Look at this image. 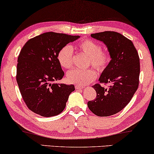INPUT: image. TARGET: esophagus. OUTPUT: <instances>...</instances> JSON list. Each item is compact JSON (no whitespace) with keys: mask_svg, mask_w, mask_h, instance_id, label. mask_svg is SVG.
<instances>
[{"mask_svg":"<svg viewBox=\"0 0 154 154\" xmlns=\"http://www.w3.org/2000/svg\"><path fill=\"white\" fill-rule=\"evenodd\" d=\"M75 88L76 90H82L83 88H85V86H81V85H76L75 86Z\"/></svg>","mask_w":154,"mask_h":154,"instance_id":"esophagus-1","label":"esophagus"}]
</instances>
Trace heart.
Masks as SVG:
<instances>
[{"instance_id":"obj_1","label":"heart","mask_w":154,"mask_h":154,"mask_svg":"<svg viewBox=\"0 0 154 154\" xmlns=\"http://www.w3.org/2000/svg\"><path fill=\"white\" fill-rule=\"evenodd\" d=\"M77 49L90 58L91 64L98 71L106 69L110 61V56L107 51H102L101 46L91 39L82 41L77 45ZM73 50L72 47L66 45L58 54L60 65L64 69H70L73 66ZM96 73L93 69H73L67 73L66 79L69 83L79 85H84L94 81Z\"/></svg>"}]
</instances>
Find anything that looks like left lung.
I'll return each instance as SVG.
<instances>
[{
  "mask_svg": "<svg viewBox=\"0 0 154 154\" xmlns=\"http://www.w3.org/2000/svg\"><path fill=\"white\" fill-rule=\"evenodd\" d=\"M91 36L103 42L107 48L111 60L99 81L110 85L108 88L100 84L93 85L96 98L89 101L88 107L97 116L108 117L125 108L138 88L139 57L132 42L120 33L105 31Z\"/></svg>",
  "mask_w": 154,
  "mask_h": 154,
  "instance_id": "obj_1",
  "label": "left lung"
}]
</instances>
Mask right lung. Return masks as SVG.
Listing matches in <instances>:
<instances>
[{
	"label": "right lung",
	"mask_w": 154,
	"mask_h": 154,
	"mask_svg": "<svg viewBox=\"0 0 154 154\" xmlns=\"http://www.w3.org/2000/svg\"><path fill=\"white\" fill-rule=\"evenodd\" d=\"M79 38L49 32L36 36L23 46L17 59L16 79L23 99L33 112L48 117L64 109L75 87L55 83L64 75L58 54Z\"/></svg>",
	"instance_id": "right-lung-1"
}]
</instances>
